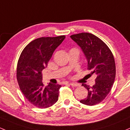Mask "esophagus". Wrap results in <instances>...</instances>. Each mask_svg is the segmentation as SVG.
<instances>
[{
    "label": "esophagus",
    "instance_id": "34e87169",
    "mask_svg": "<svg viewBox=\"0 0 130 130\" xmlns=\"http://www.w3.org/2000/svg\"><path fill=\"white\" fill-rule=\"evenodd\" d=\"M70 85L71 86H75V87H76V86H79V85H78V84H77V83H70Z\"/></svg>",
    "mask_w": 130,
    "mask_h": 130
}]
</instances>
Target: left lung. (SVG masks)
Listing matches in <instances>:
<instances>
[{"mask_svg": "<svg viewBox=\"0 0 130 130\" xmlns=\"http://www.w3.org/2000/svg\"><path fill=\"white\" fill-rule=\"evenodd\" d=\"M70 38L81 47L91 75H96L92 87L82 84L88 94L80 102L87 105H96L109 93L115 81L116 69L113 55L107 45L92 34L81 32L70 36Z\"/></svg>", "mask_w": 130, "mask_h": 130, "instance_id": "1", "label": "left lung"}]
</instances>
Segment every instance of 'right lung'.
I'll list each match as a JSON object with an SVG mask.
<instances>
[{
	"mask_svg": "<svg viewBox=\"0 0 130 130\" xmlns=\"http://www.w3.org/2000/svg\"><path fill=\"white\" fill-rule=\"evenodd\" d=\"M65 38V36L38 38L25 47L18 60L17 78L20 90L31 104L40 109L49 107L58 101L61 85L49 83L44 86L42 71Z\"/></svg>",
	"mask_w": 130,
	"mask_h": 130,
	"instance_id": "1",
	"label": "right lung"
}]
</instances>
